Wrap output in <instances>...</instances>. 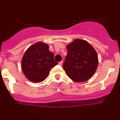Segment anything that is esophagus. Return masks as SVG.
<instances>
[{
	"label": "esophagus",
	"mask_w": 120,
	"mask_h": 120,
	"mask_svg": "<svg viewBox=\"0 0 120 120\" xmlns=\"http://www.w3.org/2000/svg\"><path fill=\"white\" fill-rule=\"evenodd\" d=\"M63 61H60V62H59V64L60 65H61L63 64Z\"/></svg>",
	"instance_id": "esophagus-1"
}]
</instances>
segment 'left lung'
<instances>
[{
	"label": "left lung",
	"instance_id": "obj_1",
	"mask_svg": "<svg viewBox=\"0 0 120 120\" xmlns=\"http://www.w3.org/2000/svg\"><path fill=\"white\" fill-rule=\"evenodd\" d=\"M63 67L68 77L77 82L86 81L95 72L98 57L93 47L86 41L76 39L67 46Z\"/></svg>",
	"mask_w": 120,
	"mask_h": 120
}]
</instances>
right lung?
Listing matches in <instances>:
<instances>
[{"mask_svg":"<svg viewBox=\"0 0 120 120\" xmlns=\"http://www.w3.org/2000/svg\"><path fill=\"white\" fill-rule=\"evenodd\" d=\"M49 49V45L40 42L30 46L25 52L21 61L22 70L29 81L42 82L48 77L51 69L58 64Z\"/></svg>","mask_w":120,"mask_h":120,"instance_id":"obj_1","label":"right lung"}]
</instances>
